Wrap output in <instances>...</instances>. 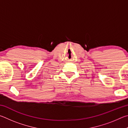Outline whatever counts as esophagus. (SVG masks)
Returning a JSON list of instances; mask_svg holds the SVG:
<instances>
[{
	"label": "esophagus",
	"instance_id": "obj_1",
	"mask_svg": "<svg viewBox=\"0 0 128 128\" xmlns=\"http://www.w3.org/2000/svg\"><path fill=\"white\" fill-rule=\"evenodd\" d=\"M68 62H70V61H71V60H68Z\"/></svg>",
	"mask_w": 128,
	"mask_h": 128
}]
</instances>
